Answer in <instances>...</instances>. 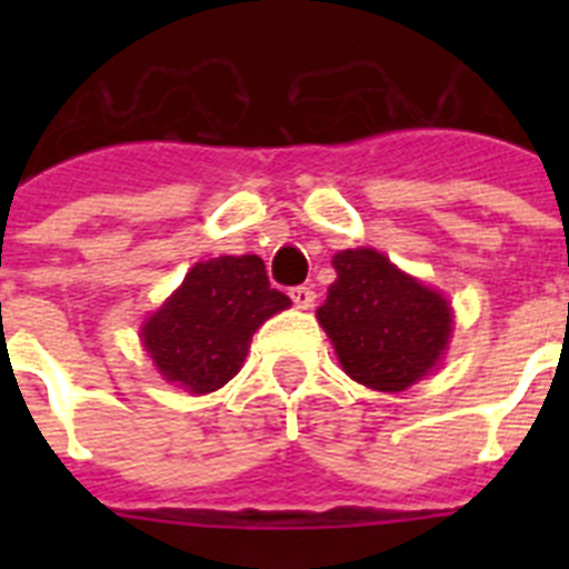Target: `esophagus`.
<instances>
[{
  "instance_id": "obj_1",
  "label": "esophagus",
  "mask_w": 569,
  "mask_h": 569,
  "mask_svg": "<svg viewBox=\"0 0 569 569\" xmlns=\"http://www.w3.org/2000/svg\"><path fill=\"white\" fill-rule=\"evenodd\" d=\"M290 299H293L296 308L308 310V308H313L316 293H313V288H305V284H301V288H293V290H290Z\"/></svg>"
}]
</instances>
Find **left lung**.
<instances>
[{"label": "left lung", "mask_w": 569, "mask_h": 569, "mask_svg": "<svg viewBox=\"0 0 569 569\" xmlns=\"http://www.w3.org/2000/svg\"><path fill=\"white\" fill-rule=\"evenodd\" d=\"M333 268L336 281L316 319L345 373L381 393H399L430 373L453 333L445 296L373 248L341 250Z\"/></svg>", "instance_id": "8db88e82"}]
</instances>
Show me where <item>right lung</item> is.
<instances>
[{
  "instance_id": "add662e5",
  "label": "right lung",
  "mask_w": 569,
  "mask_h": 569,
  "mask_svg": "<svg viewBox=\"0 0 569 569\" xmlns=\"http://www.w3.org/2000/svg\"><path fill=\"white\" fill-rule=\"evenodd\" d=\"M284 308L290 299L270 288L259 256L196 261L142 325V345L164 379L196 396L213 393L239 373L256 330Z\"/></svg>"
}]
</instances>
